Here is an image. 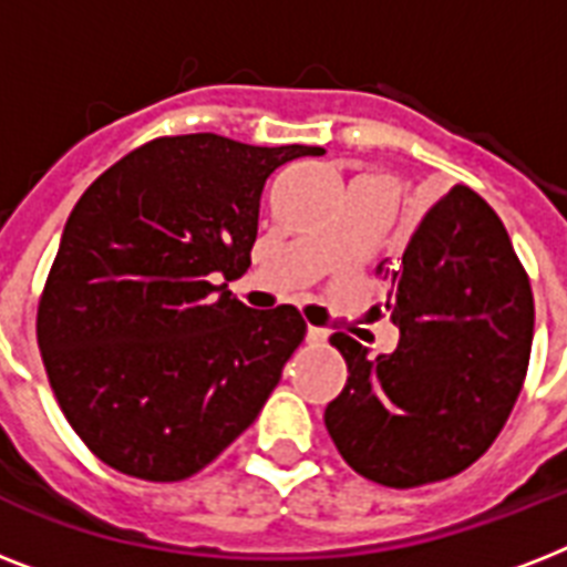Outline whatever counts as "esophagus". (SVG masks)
<instances>
[{
  "instance_id": "34e87169",
  "label": "esophagus",
  "mask_w": 567,
  "mask_h": 567,
  "mask_svg": "<svg viewBox=\"0 0 567 567\" xmlns=\"http://www.w3.org/2000/svg\"><path fill=\"white\" fill-rule=\"evenodd\" d=\"M306 338H309V344H323V341L329 338V332L320 327H309L306 329Z\"/></svg>"
}]
</instances>
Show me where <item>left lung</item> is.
<instances>
[{
	"label": "left lung",
	"mask_w": 567,
	"mask_h": 567,
	"mask_svg": "<svg viewBox=\"0 0 567 567\" xmlns=\"http://www.w3.org/2000/svg\"><path fill=\"white\" fill-rule=\"evenodd\" d=\"M385 309L400 329L391 355L368 359L336 332L347 385L323 423L338 453L371 483L417 488L462 474L492 447L529 368L536 302L492 205L456 185L414 231Z\"/></svg>",
	"instance_id": "8db88e82"
}]
</instances>
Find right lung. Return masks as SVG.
I'll return each mask as SVG.
<instances>
[{
	"label": "right lung",
	"instance_id": "add662e5",
	"mask_svg": "<svg viewBox=\"0 0 567 567\" xmlns=\"http://www.w3.org/2000/svg\"><path fill=\"white\" fill-rule=\"evenodd\" d=\"M320 146L164 135L75 203L38 302L52 394L84 447L146 483L212 465L279 385L306 338L293 306L247 309L265 182Z\"/></svg>",
	"mask_w": 567,
	"mask_h": 567
}]
</instances>
